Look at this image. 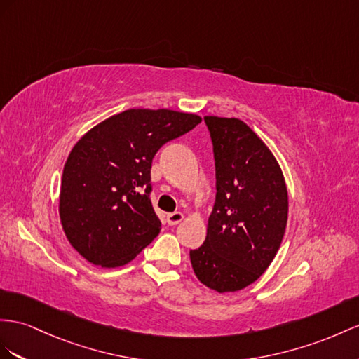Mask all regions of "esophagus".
<instances>
[{"label":"esophagus","instance_id":"obj_1","mask_svg":"<svg viewBox=\"0 0 359 359\" xmlns=\"http://www.w3.org/2000/svg\"><path fill=\"white\" fill-rule=\"evenodd\" d=\"M183 218H185V215H183L182 212H172V214L167 215V223L170 226H176V224L182 223Z\"/></svg>","mask_w":359,"mask_h":359}]
</instances>
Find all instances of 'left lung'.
Returning <instances> with one entry per match:
<instances>
[{"label": "left lung", "instance_id": "obj_1", "mask_svg": "<svg viewBox=\"0 0 359 359\" xmlns=\"http://www.w3.org/2000/svg\"><path fill=\"white\" fill-rule=\"evenodd\" d=\"M217 198L206 240L189 252L197 279L218 292L258 280L278 253L288 222V191L279 162L238 118L208 115Z\"/></svg>", "mask_w": 359, "mask_h": 359}]
</instances>
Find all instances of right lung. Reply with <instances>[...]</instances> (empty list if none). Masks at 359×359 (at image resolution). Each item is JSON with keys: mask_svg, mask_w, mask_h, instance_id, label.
I'll list each match as a JSON object with an SVG mask.
<instances>
[{"mask_svg": "<svg viewBox=\"0 0 359 359\" xmlns=\"http://www.w3.org/2000/svg\"><path fill=\"white\" fill-rule=\"evenodd\" d=\"M201 116L171 109H128L80 137L63 167L59 215L71 245L90 264L126 265L161 232L150 201L154 154Z\"/></svg>", "mask_w": 359, "mask_h": 359, "instance_id": "right-lung-1", "label": "right lung"}]
</instances>
